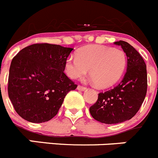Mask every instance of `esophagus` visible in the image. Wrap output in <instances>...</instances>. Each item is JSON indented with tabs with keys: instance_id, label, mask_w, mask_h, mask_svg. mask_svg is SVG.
Here are the masks:
<instances>
[{
	"instance_id": "esophagus-1",
	"label": "esophagus",
	"mask_w": 158,
	"mask_h": 158,
	"mask_svg": "<svg viewBox=\"0 0 158 158\" xmlns=\"http://www.w3.org/2000/svg\"><path fill=\"white\" fill-rule=\"evenodd\" d=\"M77 89L78 90H80V91H85V90H86V87H84V86H78Z\"/></svg>"
}]
</instances>
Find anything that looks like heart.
<instances>
[{"label": "heart", "mask_w": 158, "mask_h": 158, "mask_svg": "<svg viewBox=\"0 0 158 158\" xmlns=\"http://www.w3.org/2000/svg\"><path fill=\"white\" fill-rule=\"evenodd\" d=\"M126 67V56L118 48L91 45L82 48L76 57L66 59L64 70L71 79L82 77L89 69V76L100 88H107L115 84L123 75Z\"/></svg>", "instance_id": "obj_1"}]
</instances>
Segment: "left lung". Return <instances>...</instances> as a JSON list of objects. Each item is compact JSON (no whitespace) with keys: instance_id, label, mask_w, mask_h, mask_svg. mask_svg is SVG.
<instances>
[{"instance_id":"obj_1","label":"left lung","mask_w":158,"mask_h":158,"mask_svg":"<svg viewBox=\"0 0 158 158\" xmlns=\"http://www.w3.org/2000/svg\"><path fill=\"white\" fill-rule=\"evenodd\" d=\"M127 57V70L120 83L98 94L89 112L95 120L110 125L132 118L142 105L147 89V65L142 56L126 41H117Z\"/></svg>"}]
</instances>
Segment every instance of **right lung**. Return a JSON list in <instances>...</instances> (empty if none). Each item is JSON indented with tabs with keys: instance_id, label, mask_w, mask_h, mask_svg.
I'll use <instances>...</instances> for the list:
<instances>
[{
	"instance_id": "add662e5",
	"label": "right lung",
	"mask_w": 158,
	"mask_h": 158,
	"mask_svg": "<svg viewBox=\"0 0 158 158\" xmlns=\"http://www.w3.org/2000/svg\"><path fill=\"white\" fill-rule=\"evenodd\" d=\"M72 48L36 44L19 51L12 59L8 76V97L23 119L48 122L58 112L74 84L64 74V63Z\"/></svg>"
}]
</instances>
